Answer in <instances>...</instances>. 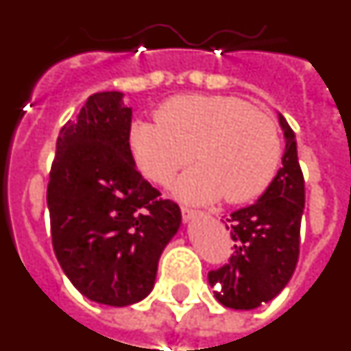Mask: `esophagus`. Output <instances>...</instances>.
Segmentation results:
<instances>
[{
	"label": "esophagus",
	"instance_id": "1",
	"mask_svg": "<svg viewBox=\"0 0 351 351\" xmlns=\"http://www.w3.org/2000/svg\"><path fill=\"white\" fill-rule=\"evenodd\" d=\"M181 213H182V219H184V223H190L191 219L198 216L197 210L190 209V207H181Z\"/></svg>",
	"mask_w": 351,
	"mask_h": 351
}]
</instances>
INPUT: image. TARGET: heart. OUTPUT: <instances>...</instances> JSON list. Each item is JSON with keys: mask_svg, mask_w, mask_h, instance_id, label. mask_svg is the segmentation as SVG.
Masks as SVG:
<instances>
[{"mask_svg": "<svg viewBox=\"0 0 351 351\" xmlns=\"http://www.w3.org/2000/svg\"><path fill=\"white\" fill-rule=\"evenodd\" d=\"M130 151L151 181L165 184L195 158L200 163L173 184V193L197 204L225 195L250 202L267 190L281 160L274 121L234 96H176L158 108L156 121L137 119Z\"/></svg>", "mask_w": 351, "mask_h": 351, "instance_id": "1", "label": "heart"}]
</instances>
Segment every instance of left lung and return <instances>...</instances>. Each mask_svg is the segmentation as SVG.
Returning <instances> with one entry per match:
<instances>
[{"instance_id": "obj_1", "label": "left lung", "mask_w": 351, "mask_h": 351, "mask_svg": "<svg viewBox=\"0 0 351 351\" xmlns=\"http://www.w3.org/2000/svg\"><path fill=\"white\" fill-rule=\"evenodd\" d=\"M285 135L281 169L255 204L226 219L235 241L230 262L209 272L214 297L225 308L250 311L274 299L288 285L299 260L304 178L295 133L278 114Z\"/></svg>"}]
</instances>
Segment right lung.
<instances>
[{"label":"right lung","mask_w":351,"mask_h":351,"mask_svg":"<svg viewBox=\"0 0 351 351\" xmlns=\"http://www.w3.org/2000/svg\"><path fill=\"white\" fill-rule=\"evenodd\" d=\"M119 91L89 96L61 128L47 188L52 246L71 285L125 308L151 293L158 262L181 228V209L137 172L132 107Z\"/></svg>","instance_id":"obj_1"}]
</instances>
